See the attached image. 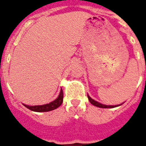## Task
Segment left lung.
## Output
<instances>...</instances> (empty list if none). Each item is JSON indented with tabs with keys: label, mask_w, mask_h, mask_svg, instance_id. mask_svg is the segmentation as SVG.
<instances>
[{
	"label": "left lung",
	"mask_w": 146,
	"mask_h": 146,
	"mask_svg": "<svg viewBox=\"0 0 146 146\" xmlns=\"http://www.w3.org/2000/svg\"><path fill=\"white\" fill-rule=\"evenodd\" d=\"M88 101L90 102L91 104H92L93 106H96V107H98V108H115V107H118V106H121L123 103H121V104H119V105H116V106H106V105H103L102 103L98 102L97 101L94 100L92 98L90 97L89 95H88Z\"/></svg>",
	"instance_id": "left-lung-1"
}]
</instances>
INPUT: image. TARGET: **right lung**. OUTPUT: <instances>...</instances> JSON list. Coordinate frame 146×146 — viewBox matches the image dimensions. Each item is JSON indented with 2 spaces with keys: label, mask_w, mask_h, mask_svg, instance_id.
I'll list each match as a JSON object with an SVG mask.
<instances>
[{
  "label": "right lung",
  "mask_w": 146,
  "mask_h": 146,
  "mask_svg": "<svg viewBox=\"0 0 146 146\" xmlns=\"http://www.w3.org/2000/svg\"><path fill=\"white\" fill-rule=\"evenodd\" d=\"M62 102H63V91H62V89H61L58 97L55 100H54L53 102L48 103V104L42 105V106H27V105H25V104H23V105L26 108L33 111L44 112V111H50L56 109L57 108H58L59 106H61Z\"/></svg>",
  "instance_id": "add662e5"
}]
</instances>
